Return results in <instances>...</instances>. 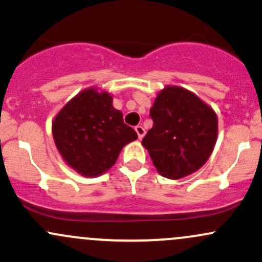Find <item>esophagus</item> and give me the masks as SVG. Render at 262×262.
I'll use <instances>...</instances> for the list:
<instances>
[{
  "mask_svg": "<svg viewBox=\"0 0 262 262\" xmlns=\"http://www.w3.org/2000/svg\"><path fill=\"white\" fill-rule=\"evenodd\" d=\"M135 131H136L137 136H139V139H140V140H141L142 137L145 136V134H146L145 128H143L142 126H136V127H135Z\"/></svg>",
  "mask_w": 262,
  "mask_h": 262,
  "instance_id": "esophagus-1",
  "label": "esophagus"
}]
</instances>
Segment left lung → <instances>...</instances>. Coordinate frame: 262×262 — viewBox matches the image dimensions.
<instances>
[{"label": "left lung", "instance_id": "left-lung-1", "mask_svg": "<svg viewBox=\"0 0 262 262\" xmlns=\"http://www.w3.org/2000/svg\"><path fill=\"white\" fill-rule=\"evenodd\" d=\"M150 116L154 126L142 140L160 175L179 180L205 165L217 140V116L193 92L166 86L157 94Z\"/></svg>", "mask_w": 262, "mask_h": 262}]
</instances>
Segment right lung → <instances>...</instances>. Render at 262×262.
I'll list each match as a JSON object with an SVG mask.
<instances>
[{
  "label": "right lung",
  "instance_id": "1",
  "mask_svg": "<svg viewBox=\"0 0 262 262\" xmlns=\"http://www.w3.org/2000/svg\"><path fill=\"white\" fill-rule=\"evenodd\" d=\"M53 141L63 161L85 177L111 168L127 143L137 139L122 112L112 106V96L90 87L72 97L52 121Z\"/></svg>",
  "mask_w": 262,
  "mask_h": 262
}]
</instances>
